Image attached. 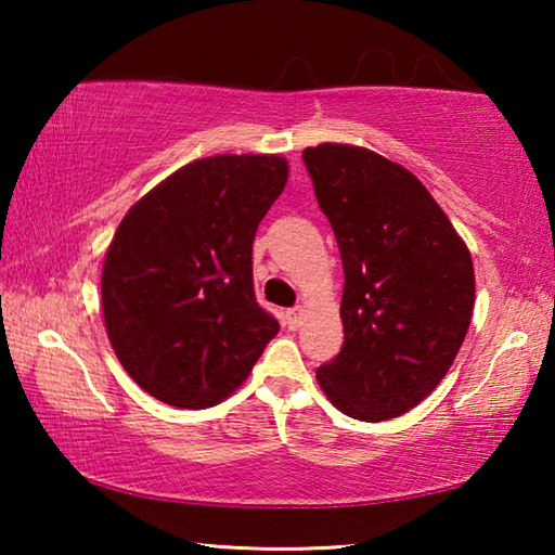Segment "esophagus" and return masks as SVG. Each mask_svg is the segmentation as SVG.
<instances>
[{"label":"esophagus","instance_id":"esophagus-1","mask_svg":"<svg viewBox=\"0 0 555 555\" xmlns=\"http://www.w3.org/2000/svg\"><path fill=\"white\" fill-rule=\"evenodd\" d=\"M304 315H306V311L300 306L288 308V311L284 313V323L288 325V331H298V327L304 325Z\"/></svg>","mask_w":555,"mask_h":555}]
</instances>
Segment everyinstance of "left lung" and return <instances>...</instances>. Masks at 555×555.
<instances>
[{
	"label": "left lung",
	"instance_id": "obj_1",
	"mask_svg": "<svg viewBox=\"0 0 555 555\" xmlns=\"http://www.w3.org/2000/svg\"><path fill=\"white\" fill-rule=\"evenodd\" d=\"M304 162L345 269V343L318 367V384L345 416L397 418L438 387L465 340L473 257L401 164L331 142L308 146Z\"/></svg>",
	"mask_w": 555,
	"mask_h": 555
}]
</instances>
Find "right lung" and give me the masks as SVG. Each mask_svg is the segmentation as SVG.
<instances>
[{"mask_svg": "<svg viewBox=\"0 0 555 555\" xmlns=\"http://www.w3.org/2000/svg\"><path fill=\"white\" fill-rule=\"evenodd\" d=\"M286 181L276 154L198 158L119 222L102 267V315L121 367L154 399L215 406L279 333L255 298L251 242Z\"/></svg>", "mask_w": 555, "mask_h": 555, "instance_id": "add662e5", "label": "right lung"}]
</instances>
